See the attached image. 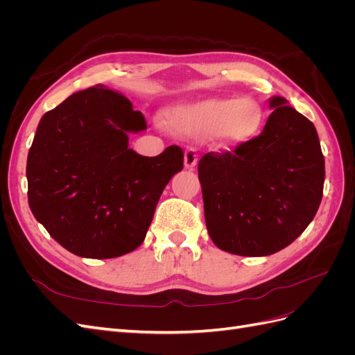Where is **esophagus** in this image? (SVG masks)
Instances as JSON below:
<instances>
[{
  "mask_svg": "<svg viewBox=\"0 0 355 355\" xmlns=\"http://www.w3.org/2000/svg\"><path fill=\"white\" fill-rule=\"evenodd\" d=\"M184 163H185V167L189 168V170H192V168L197 166L198 157H197V153H196L194 148H188L187 149L185 155H184Z\"/></svg>",
  "mask_w": 355,
  "mask_h": 355,
  "instance_id": "esophagus-1",
  "label": "esophagus"
}]
</instances>
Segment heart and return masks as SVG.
I'll use <instances>...</instances> for the list:
<instances>
[{
  "label": "heart",
  "mask_w": 355,
  "mask_h": 355,
  "mask_svg": "<svg viewBox=\"0 0 355 355\" xmlns=\"http://www.w3.org/2000/svg\"><path fill=\"white\" fill-rule=\"evenodd\" d=\"M167 125L189 137L216 136L225 146L250 142L263 125L262 108L253 99L210 98L166 111Z\"/></svg>",
  "instance_id": "heart-1"
}]
</instances>
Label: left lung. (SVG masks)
I'll return each instance as SVG.
<instances>
[{
    "instance_id": "obj_1",
    "label": "left lung",
    "mask_w": 355,
    "mask_h": 355,
    "mask_svg": "<svg viewBox=\"0 0 355 355\" xmlns=\"http://www.w3.org/2000/svg\"><path fill=\"white\" fill-rule=\"evenodd\" d=\"M270 108L259 136L198 163L209 235L232 254L283 250L306 230L323 197L324 157L314 124L282 96Z\"/></svg>"
}]
</instances>
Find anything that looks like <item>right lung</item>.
<instances>
[{
    "instance_id": "1",
    "label": "right lung",
    "mask_w": 355,
    "mask_h": 355,
    "mask_svg": "<svg viewBox=\"0 0 355 355\" xmlns=\"http://www.w3.org/2000/svg\"><path fill=\"white\" fill-rule=\"evenodd\" d=\"M145 128L142 112L103 85L42 115L28 154V201L68 252L111 259L144 243L166 185L184 168L176 145L157 157L128 148V135Z\"/></svg>"
}]
</instances>
